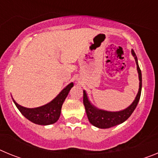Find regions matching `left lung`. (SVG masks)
<instances>
[{"label":"left lung","instance_id":"left-lung-1","mask_svg":"<svg viewBox=\"0 0 158 158\" xmlns=\"http://www.w3.org/2000/svg\"><path fill=\"white\" fill-rule=\"evenodd\" d=\"M131 54L135 58V62H136L137 70L139 73V89L135 100L127 108L118 111H109L100 109L92 104L89 100L85 90H83V103L85 107L86 114H87L88 118H89L90 123L94 127L100 128V129H107V128L112 127H115L118 124L123 123L131 116V114L136 108L139 99H140L141 92H142V72L139 68L138 58H137L134 50H131Z\"/></svg>","mask_w":158,"mask_h":158}]
</instances>
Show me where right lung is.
<instances>
[{
	"instance_id": "right-lung-1",
	"label": "right lung",
	"mask_w": 158,
	"mask_h": 158,
	"mask_svg": "<svg viewBox=\"0 0 158 158\" xmlns=\"http://www.w3.org/2000/svg\"><path fill=\"white\" fill-rule=\"evenodd\" d=\"M73 86V83L71 82L60 92L59 94L54 100L49 102L48 104L34 108L23 107L18 104L13 99L12 100L22 115L31 122L43 126L51 125L58 120L61 115L62 104Z\"/></svg>"
}]
</instances>
